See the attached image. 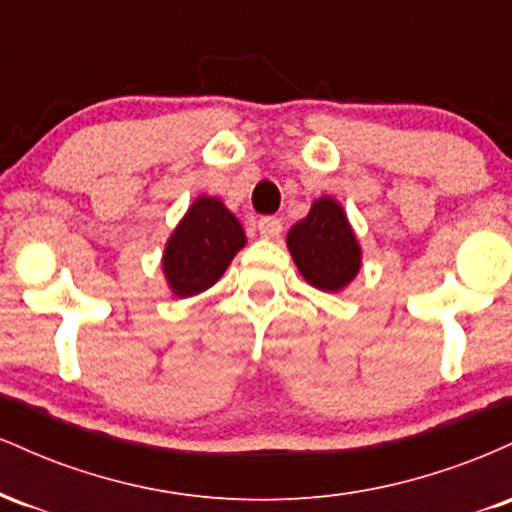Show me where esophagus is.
Returning a JSON list of instances; mask_svg holds the SVG:
<instances>
[{"mask_svg": "<svg viewBox=\"0 0 512 512\" xmlns=\"http://www.w3.org/2000/svg\"><path fill=\"white\" fill-rule=\"evenodd\" d=\"M257 231H260L262 238L274 240L281 236L284 226H281V219H276V216H262V219L257 221Z\"/></svg>", "mask_w": 512, "mask_h": 512, "instance_id": "esophagus-1", "label": "esophagus"}]
</instances>
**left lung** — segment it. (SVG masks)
<instances>
[{"mask_svg": "<svg viewBox=\"0 0 512 512\" xmlns=\"http://www.w3.org/2000/svg\"><path fill=\"white\" fill-rule=\"evenodd\" d=\"M286 245L303 279L320 291H344L361 269V245L344 207L332 197L315 199Z\"/></svg>", "mask_w": 512, "mask_h": 512, "instance_id": "left-lung-1", "label": "left lung"}]
</instances>
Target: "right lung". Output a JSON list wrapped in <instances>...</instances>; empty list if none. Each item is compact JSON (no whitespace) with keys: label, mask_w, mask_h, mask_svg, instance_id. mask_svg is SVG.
<instances>
[{"label":"right lung","mask_w":512,"mask_h":512,"mask_svg":"<svg viewBox=\"0 0 512 512\" xmlns=\"http://www.w3.org/2000/svg\"><path fill=\"white\" fill-rule=\"evenodd\" d=\"M243 226L216 197H197L163 250V276L178 298L211 289L245 248Z\"/></svg>","instance_id":"add662e5"}]
</instances>
